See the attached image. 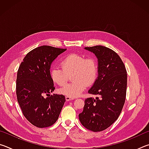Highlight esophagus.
I'll return each mask as SVG.
<instances>
[{
	"label": "esophagus",
	"instance_id": "esophagus-1",
	"mask_svg": "<svg viewBox=\"0 0 149 149\" xmlns=\"http://www.w3.org/2000/svg\"><path fill=\"white\" fill-rule=\"evenodd\" d=\"M65 99L66 100V101H70V100H74V97H68V96H65Z\"/></svg>",
	"mask_w": 149,
	"mask_h": 149
}]
</instances>
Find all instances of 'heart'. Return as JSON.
<instances>
[{"instance_id":"heart-1","label":"heart","mask_w":149,"mask_h":149,"mask_svg":"<svg viewBox=\"0 0 149 149\" xmlns=\"http://www.w3.org/2000/svg\"><path fill=\"white\" fill-rule=\"evenodd\" d=\"M62 68L53 66L50 68V76L52 81L59 86H63L68 80L69 75L73 74L72 79L74 81L65 85L59 90L62 95L75 97L84 91L87 85H91L97 79L99 72L97 62L93 57L70 54L61 62Z\"/></svg>"}]
</instances>
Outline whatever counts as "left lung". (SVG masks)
Segmentation results:
<instances>
[{
	"instance_id": "1",
	"label": "left lung",
	"mask_w": 149,
	"mask_h": 149,
	"mask_svg": "<svg viewBox=\"0 0 149 149\" xmlns=\"http://www.w3.org/2000/svg\"><path fill=\"white\" fill-rule=\"evenodd\" d=\"M98 58V77L89 94L97 95L85 100L79 114L81 124L94 132L107 129L119 117L124 105L127 89V71L116 52L101 45L85 47Z\"/></svg>"
}]
</instances>
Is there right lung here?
Returning a JSON list of instances; mask_svg holds the SVG:
<instances>
[{"mask_svg": "<svg viewBox=\"0 0 149 149\" xmlns=\"http://www.w3.org/2000/svg\"><path fill=\"white\" fill-rule=\"evenodd\" d=\"M65 50L47 45L35 48L26 54L17 70V102L24 116L37 127L53 125L65 101L64 95H50L55 89L50 76V65Z\"/></svg>", "mask_w": 149, "mask_h": 149, "instance_id": "right-lung-1", "label": "right lung"}]
</instances>
